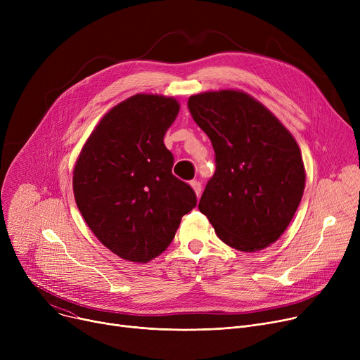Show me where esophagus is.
<instances>
[{
  "label": "esophagus",
  "mask_w": 360,
  "mask_h": 360,
  "mask_svg": "<svg viewBox=\"0 0 360 360\" xmlns=\"http://www.w3.org/2000/svg\"><path fill=\"white\" fill-rule=\"evenodd\" d=\"M190 184H191V186H193V190L195 191V194H197V195H200V194H201V190H202L201 182H200V181H197V179H193Z\"/></svg>",
  "instance_id": "obj_1"
}]
</instances>
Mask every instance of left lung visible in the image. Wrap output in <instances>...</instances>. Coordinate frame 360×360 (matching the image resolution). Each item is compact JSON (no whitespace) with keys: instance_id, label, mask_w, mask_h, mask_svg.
Masks as SVG:
<instances>
[{"instance_id":"8db88e82","label":"left lung","mask_w":360,"mask_h":360,"mask_svg":"<svg viewBox=\"0 0 360 360\" xmlns=\"http://www.w3.org/2000/svg\"><path fill=\"white\" fill-rule=\"evenodd\" d=\"M212 140L216 170L198 209L229 247L255 252L276 242L293 219L305 167L290 132L250 94L220 90L188 99Z\"/></svg>"}]
</instances>
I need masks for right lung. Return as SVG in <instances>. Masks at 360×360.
Segmentation results:
<instances>
[{"label": "right lung", "instance_id": "right-lung-1", "mask_svg": "<svg viewBox=\"0 0 360 360\" xmlns=\"http://www.w3.org/2000/svg\"><path fill=\"white\" fill-rule=\"evenodd\" d=\"M179 103L136 94L110 109L74 167L75 202L108 250L147 262L172 242L181 219L197 205L193 188L172 174L163 137Z\"/></svg>", "mask_w": 360, "mask_h": 360}]
</instances>
